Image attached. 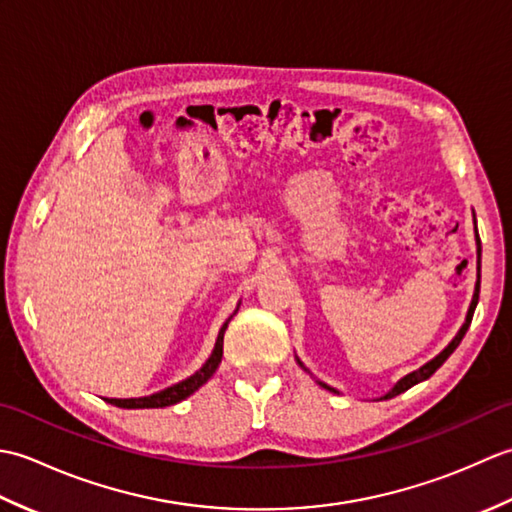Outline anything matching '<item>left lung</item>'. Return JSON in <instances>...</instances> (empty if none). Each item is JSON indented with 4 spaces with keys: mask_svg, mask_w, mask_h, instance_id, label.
Instances as JSON below:
<instances>
[{
    "mask_svg": "<svg viewBox=\"0 0 512 512\" xmlns=\"http://www.w3.org/2000/svg\"><path fill=\"white\" fill-rule=\"evenodd\" d=\"M473 217H475V213H473ZM475 244H477V281H475V290H473V299H471V306H469V310H466V319H464V323H462V328L458 330V334L453 336L451 339V343L444 347V350L438 354V356H433L431 361H427L424 363L422 367H418V369H413V372H409L407 376H402L398 383L391 387L385 396H380L378 400H387V398H394V396H398V394H402V391H407L409 387H413V385H418V383H422V380H427L429 376H433L436 374V369L447 361V358L455 352V347H458L460 343H462V339H464V334H466V330H469V325H471V319H473V312H475V308H477V301H480V264H482V242H480V235H477V226H475ZM297 363H299V367L303 369V372H308L310 374V369L303 365L299 358H297ZM312 376V374H310ZM314 378V376H312ZM317 380V385H321L323 389H328V391H332V394H341L339 389H334V387H330L328 383H323V380H319V378H314Z\"/></svg>",
    "mask_w": 512,
    "mask_h": 512,
    "instance_id": "1",
    "label": "left lung"
}]
</instances>
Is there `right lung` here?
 I'll return each instance as SVG.
<instances>
[{"label": "right lung", "instance_id": "1", "mask_svg": "<svg viewBox=\"0 0 512 512\" xmlns=\"http://www.w3.org/2000/svg\"><path fill=\"white\" fill-rule=\"evenodd\" d=\"M237 310H239V303H237V308H235L233 314H237ZM233 314L228 317V321L233 319ZM228 321L220 328V334H217L211 356L206 358V363L198 369V372L191 374L189 378H184V380H180V383L171 385V387L162 389V391H156V394H151V396H143V398H105V400L110 402V405H116L121 409H158V407L176 405V402L189 398L191 394H195V391H198L206 383V380H209L215 374V369L220 367L222 350H224V332L228 328Z\"/></svg>", "mask_w": 512, "mask_h": 512}]
</instances>
